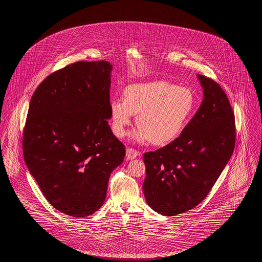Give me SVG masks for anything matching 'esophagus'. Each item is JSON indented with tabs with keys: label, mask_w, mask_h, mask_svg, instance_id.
<instances>
[{
	"label": "esophagus",
	"mask_w": 262,
	"mask_h": 262,
	"mask_svg": "<svg viewBox=\"0 0 262 262\" xmlns=\"http://www.w3.org/2000/svg\"><path fill=\"white\" fill-rule=\"evenodd\" d=\"M138 156V151L135 148H132V147H128L126 148V152H125V158L127 160H133L135 158H137Z\"/></svg>",
	"instance_id": "obj_1"
}]
</instances>
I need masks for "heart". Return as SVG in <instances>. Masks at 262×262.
Masks as SVG:
<instances>
[{
  "label": "heart",
  "mask_w": 262,
  "mask_h": 262,
  "mask_svg": "<svg viewBox=\"0 0 262 262\" xmlns=\"http://www.w3.org/2000/svg\"><path fill=\"white\" fill-rule=\"evenodd\" d=\"M196 109V97L187 86L157 80L130 84L123 91V100L110 102L112 130L125 137L133 115L139 126L133 137L140 142L149 140L165 145L179 137Z\"/></svg>",
  "instance_id": "1"
}]
</instances>
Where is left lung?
<instances>
[{
  "label": "left lung",
  "instance_id": "1",
  "mask_svg": "<svg viewBox=\"0 0 262 262\" xmlns=\"http://www.w3.org/2000/svg\"><path fill=\"white\" fill-rule=\"evenodd\" d=\"M204 98L180 137L143 154L148 205L165 216L192 209L204 200L230 160L236 143L235 114L224 90L199 75Z\"/></svg>",
  "mask_w": 262,
  "mask_h": 262
}]
</instances>
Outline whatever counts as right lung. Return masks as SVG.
<instances>
[{
    "instance_id": "obj_1",
    "label": "right lung",
    "mask_w": 262,
    "mask_h": 262,
    "mask_svg": "<svg viewBox=\"0 0 262 262\" xmlns=\"http://www.w3.org/2000/svg\"><path fill=\"white\" fill-rule=\"evenodd\" d=\"M112 68L106 61L74 62L48 75L30 100L25 163L52 206L73 217L99 209L110 174L125 158L108 124Z\"/></svg>"
}]
</instances>
